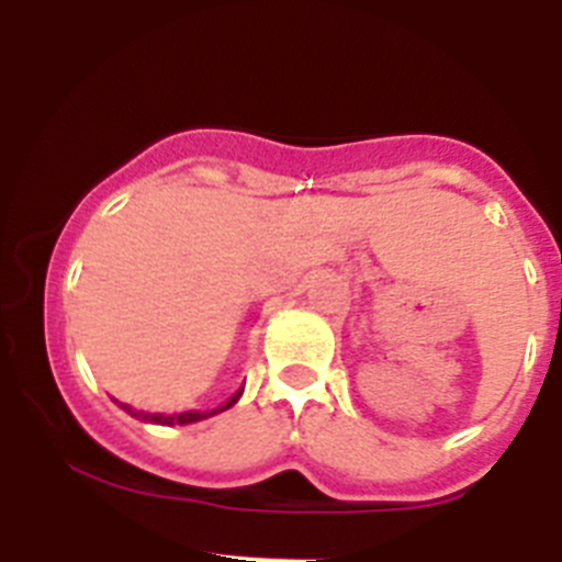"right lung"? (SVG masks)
Instances as JSON below:
<instances>
[{"label": "right lung", "instance_id": "add662e5", "mask_svg": "<svg viewBox=\"0 0 562 562\" xmlns=\"http://www.w3.org/2000/svg\"><path fill=\"white\" fill-rule=\"evenodd\" d=\"M240 393H244V387H240L238 393H233V396H229V400L224 402L222 407H216V411H204V413H199V411H186V413H171V416H166V413H144V411H135V407H130V405H122V407L130 413V416L138 418V422L162 424V427H175V424H196V422H202V418H210V416H216V413L229 411V407H233L235 402L240 400Z\"/></svg>", "mask_w": 562, "mask_h": 562}]
</instances>
